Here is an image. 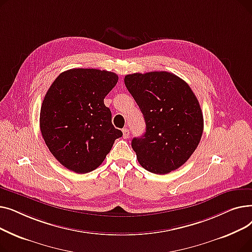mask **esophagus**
Returning <instances> with one entry per match:
<instances>
[{"label": "esophagus", "instance_id": "obj_1", "mask_svg": "<svg viewBox=\"0 0 252 252\" xmlns=\"http://www.w3.org/2000/svg\"><path fill=\"white\" fill-rule=\"evenodd\" d=\"M123 137L124 139H127L129 137V130L127 128H123Z\"/></svg>", "mask_w": 252, "mask_h": 252}]
</instances>
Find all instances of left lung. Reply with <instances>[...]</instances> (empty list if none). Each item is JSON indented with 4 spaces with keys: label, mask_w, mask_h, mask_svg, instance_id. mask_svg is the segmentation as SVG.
Listing matches in <instances>:
<instances>
[{
    "label": "left lung",
    "mask_w": 252,
    "mask_h": 252,
    "mask_svg": "<svg viewBox=\"0 0 252 252\" xmlns=\"http://www.w3.org/2000/svg\"><path fill=\"white\" fill-rule=\"evenodd\" d=\"M125 84L146 124L145 134L131 141L139 163L157 175L179 168L203 133V114L191 88L166 71L127 74Z\"/></svg>",
    "instance_id": "8db88e82"
}]
</instances>
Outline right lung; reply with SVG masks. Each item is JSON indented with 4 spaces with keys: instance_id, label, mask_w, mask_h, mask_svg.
<instances>
[{
    "instance_id": "add662e5",
    "label": "right lung",
    "mask_w": 252,
    "mask_h": 252,
    "mask_svg": "<svg viewBox=\"0 0 252 252\" xmlns=\"http://www.w3.org/2000/svg\"><path fill=\"white\" fill-rule=\"evenodd\" d=\"M117 81L114 72L74 68L60 73L45 95L39 114L42 136L53 156L74 173L96 169L123 136L104 104Z\"/></svg>"
}]
</instances>
